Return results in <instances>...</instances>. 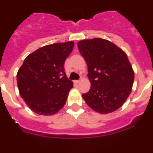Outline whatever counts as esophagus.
Returning a JSON list of instances; mask_svg holds the SVG:
<instances>
[{"mask_svg": "<svg viewBox=\"0 0 153 153\" xmlns=\"http://www.w3.org/2000/svg\"><path fill=\"white\" fill-rule=\"evenodd\" d=\"M80 82V79H78V80H76V83H79Z\"/></svg>", "mask_w": 153, "mask_h": 153, "instance_id": "34e87169", "label": "esophagus"}]
</instances>
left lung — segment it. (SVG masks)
<instances>
[{"instance_id": "left-lung-1", "label": "left lung", "mask_w": 153, "mask_h": 153, "mask_svg": "<svg viewBox=\"0 0 153 153\" xmlns=\"http://www.w3.org/2000/svg\"><path fill=\"white\" fill-rule=\"evenodd\" d=\"M78 49L86 60L90 90L83 94L85 102L102 114L122 106L130 94L134 72L123 50L101 38L78 42Z\"/></svg>"}]
</instances>
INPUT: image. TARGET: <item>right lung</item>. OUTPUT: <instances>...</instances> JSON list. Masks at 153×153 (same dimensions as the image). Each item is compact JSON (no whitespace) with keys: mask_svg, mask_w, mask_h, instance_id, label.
Here are the masks:
<instances>
[{"mask_svg":"<svg viewBox=\"0 0 153 153\" xmlns=\"http://www.w3.org/2000/svg\"><path fill=\"white\" fill-rule=\"evenodd\" d=\"M74 43L44 46L28 55L17 74L20 95L28 107L44 116L55 114L64 106L73 82L67 77L64 62Z\"/></svg>","mask_w":153,"mask_h":153,"instance_id":"add662e5","label":"right lung"}]
</instances>
